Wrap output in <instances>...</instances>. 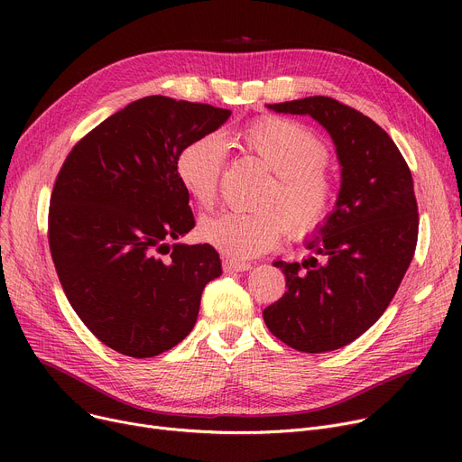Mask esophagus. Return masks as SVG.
Listing matches in <instances>:
<instances>
[{
	"instance_id": "esophagus-1",
	"label": "esophagus",
	"mask_w": 462,
	"mask_h": 462,
	"mask_svg": "<svg viewBox=\"0 0 462 462\" xmlns=\"http://www.w3.org/2000/svg\"><path fill=\"white\" fill-rule=\"evenodd\" d=\"M223 268H225V272H249L253 265H251V262H241V260H236V258H225Z\"/></svg>"
}]
</instances>
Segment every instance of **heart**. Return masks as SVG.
Masks as SVG:
<instances>
[{
  "label": "heart",
  "instance_id": "b5f03b06",
  "mask_svg": "<svg viewBox=\"0 0 462 462\" xmlns=\"http://www.w3.org/2000/svg\"><path fill=\"white\" fill-rule=\"evenodd\" d=\"M244 148L273 180L265 187L260 208L245 213L226 209L200 223V237L223 254L244 260L273 249L282 236L301 239L324 226L335 202L333 180L324 168L326 142L296 119L265 116L239 131ZM226 162V143L217 134L192 138L176 157V178L189 199L211 208Z\"/></svg>",
  "mask_w": 462,
  "mask_h": 462
}]
</instances>
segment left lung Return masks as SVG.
Wrapping results in <instances>:
<instances>
[{
  "mask_svg": "<svg viewBox=\"0 0 462 462\" xmlns=\"http://www.w3.org/2000/svg\"><path fill=\"white\" fill-rule=\"evenodd\" d=\"M268 108L310 116L329 133L341 190L324 226L305 241L314 256L273 262L288 290L263 309V322L290 348L331 352L382 317L414 258L420 225L414 181L390 134L331 97Z\"/></svg>",
  "mask_w": 462,
  "mask_h": 462,
  "instance_id": "left-lung-1",
  "label": "left lung"
}]
</instances>
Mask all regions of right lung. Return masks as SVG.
Returning a JSON list of instances; mask_svg holds the SVG:
<instances>
[{"label": "right lung", "mask_w": 462, "mask_h": 462, "mask_svg": "<svg viewBox=\"0 0 462 462\" xmlns=\"http://www.w3.org/2000/svg\"><path fill=\"white\" fill-rule=\"evenodd\" d=\"M230 110L150 95L106 117L67 155L48 211L63 292L86 328L129 357L159 356L197 324L204 286L223 273L194 228L176 157Z\"/></svg>", "instance_id": "add662e5"}]
</instances>
